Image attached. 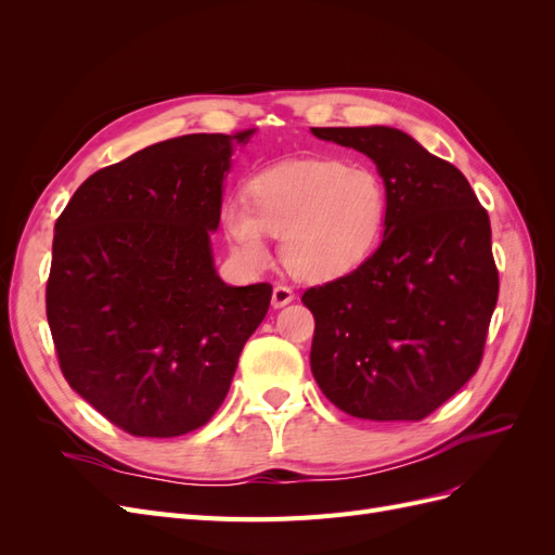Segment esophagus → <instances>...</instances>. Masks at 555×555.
<instances>
[{
  "instance_id": "obj_1",
  "label": "esophagus",
  "mask_w": 555,
  "mask_h": 555,
  "mask_svg": "<svg viewBox=\"0 0 555 555\" xmlns=\"http://www.w3.org/2000/svg\"><path fill=\"white\" fill-rule=\"evenodd\" d=\"M294 300V292L289 289V287H284V284H278V287L273 289V308H284V306H289Z\"/></svg>"
}]
</instances>
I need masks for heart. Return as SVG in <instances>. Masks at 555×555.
I'll list each match as a JSON object with an SVG mask.
<instances>
[{
	"instance_id": "heart-1",
	"label": "heart",
	"mask_w": 555,
	"mask_h": 555,
	"mask_svg": "<svg viewBox=\"0 0 555 555\" xmlns=\"http://www.w3.org/2000/svg\"><path fill=\"white\" fill-rule=\"evenodd\" d=\"M247 201L229 198L220 220L243 266L271 263L268 233L282 236V261L308 282H326L359 268L384 231L389 196L367 166L338 159L289 162L247 180Z\"/></svg>"
}]
</instances>
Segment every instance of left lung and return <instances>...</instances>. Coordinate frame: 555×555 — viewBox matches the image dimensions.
Returning <instances> with one entry per match:
<instances>
[{
	"mask_svg": "<svg viewBox=\"0 0 555 555\" xmlns=\"http://www.w3.org/2000/svg\"><path fill=\"white\" fill-rule=\"evenodd\" d=\"M377 166L384 238L357 271L312 287V375L335 408L422 422L477 373L498 304L491 222L456 166L393 127H312Z\"/></svg>",
	"mask_w": 555,
	"mask_h": 555,
	"instance_id": "8db88e82",
	"label": "left lung"
}]
</instances>
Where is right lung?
I'll use <instances>...</instances> for the list:
<instances>
[{
    "instance_id": "obj_1",
    "label": "right lung",
    "mask_w": 555,
    "mask_h": 555,
    "mask_svg": "<svg viewBox=\"0 0 555 555\" xmlns=\"http://www.w3.org/2000/svg\"><path fill=\"white\" fill-rule=\"evenodd\" d=\"M188 133L92 173L55 222L46 314L64 379L137 438L210 422L271 306V284L229 287L220 227L233 145Z\"/></svg>"
}]
</instances>
